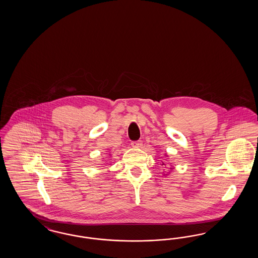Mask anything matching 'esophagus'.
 Here are the masks:
<instances>
[{"label":"esophagus","mask_w":258,"mask_h":258,"mask_svg":"<svg viewBox=\"0 0 258 258\" xmlns=\"http://www.w3.org/2000/svg\"><path fill=\"white\" fill-rule=\"evenodd\" d=\"M132 146L134 148H140L142 146V141H141V140L133 141V142H132Z\"/></svg>","instance_id":"34e87169"}]
</instances>
